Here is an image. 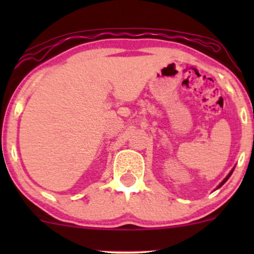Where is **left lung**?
<instances>
[{
    "label": "left lung",
    "instance_id": "8db88e82",
    "mask_svg": "<svg viewBox=\"0 0 254 254\" xmlns=\"http://www.w3.org/2000/svg\"><path fill=\"white\" fill-rule=\"evenodd\" d=\"M232 173H233V171H232V172H230V173L228 174V176H227V177H226V179H224V180H223V182H222V183H221V184H220V185H218V188H221V186H222V185H223V184H224V183H226V182H227V180H228V179H229V177H230V176H232Z\"/></svg>",
    "mask_w": 254,
    "mask_h": 254
}]
</instances>
